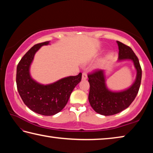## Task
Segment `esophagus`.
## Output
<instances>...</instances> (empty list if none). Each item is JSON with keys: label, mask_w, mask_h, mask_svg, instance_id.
<instances>
[{"label": "esophagus", "mask_w": 153, "mask_h": 153, "mask_svg": "<svg viewBox=\"0 0 153 153\" xmlns=\"http://www.w3.org/2000/svg\"><path fill=\"white\" fill-rule=\"evenodd\" d=\"M87 79V74L86 72H83L82 74V80H86Z\"/></svg>", "instance_id": "obj_1"}]
</instances>
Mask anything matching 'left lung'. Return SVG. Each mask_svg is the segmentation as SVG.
Returning <instances> with one entry per match:
<instances>
[{
	"instance_id": "8db88e82",
	"label": "left lung",
	"mask_w": 153,
	"mask_h": 153,
	"mask_svg": "<svg viewBox=\"0 0 153 153\" xmlns=\"http://www.w3.org/2000/svg\"><path fill=\"white\" fill-rule=\"evenodd\" d=\"M119 48V60H131L137 71L136 79L129 89L120 92H112L106 87L102 70H97L88 74L90 90L89 101L92 108L101 115L112 116L130 106L138 94L140 86L142 69L138 58L128 45L117 41Z\"/></svg>"
}]
</instances>
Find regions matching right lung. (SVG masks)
Masks as SVG:
<instances>
[{
  "mask_svg": "<svg viewBox=\"0 0 153 153\" xmlns=\"http://www.w3.org/2000/svg\"><path fill=\"white\" fill-rule=\"evenodd\" d=\"M48 44L49 42H45L34 45L23 56L17 67L16 82L21 99L31 110L44 116H53L65 107L72 91L81 81L82 73L47 85L32 79L29 67L35 53L42 45Z\"/></svg>",
  "mask_w": 153,
  "mask_h": 153,
  "instance_id": "add662e5",
  "label": "right lung"
}]
</instances>
